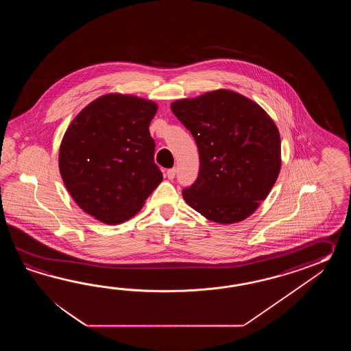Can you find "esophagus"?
I'll use <instances>...</instances> for the list:
<instances>
[{
    "instance_id": "obj_1",
    "label": "esophagus",
    "mask_w": 351,
    "mask_h": 351,
    "mask_svg": "<svg viewBox=\"0 0 351 351\" xmlns=\"http://www.w3.org/2000/svg\"><path fill=\"white\" fill-rule=\"evenodd\" d=\"M176 173H177V169L176 168H171V169H168L167 171V177H168V179H174V177H176Z\"/></svg>"
}]
</instances>
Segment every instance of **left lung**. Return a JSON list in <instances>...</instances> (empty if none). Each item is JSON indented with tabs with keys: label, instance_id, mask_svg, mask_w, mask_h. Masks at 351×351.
Masks as SVG:
<instances>
[{
	"label": "left lung",
	"instance_id": "1",
	"mask_svg": "<svg viewBox=\"0 0 351 351\" xmlns=\"http://www.w3.org/2000/svg\"><path fill=\"white\" fill-rule=\"evenodd\" d=\"M193 135L199 172L183 189L184 201L217 223H236L252 215L269 195L281 168L276 124L252 100L216 90L171 105Z\"/></svg>",
	"mask_w": 351,
	"mask_h": 351
}]
</instances>
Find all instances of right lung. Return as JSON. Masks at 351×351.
I'll use <instances>...</instances> for the list:
<instances>
[{
	"mask_svg": "<svg viewBox=\"0 0 351 351\" xmlns=\"http://www.w3.org/2000/svg\"><path fill=\"white\" fill-rule=\"evenodd\" d=\"M157 105L141 97H97L73 120L60 145L69 193L90 216L118 224L136 215L163 174L149 124Z\"/></svg>",
	"mask_w": 351,
	"mask_h": 351,
	"instance_id": "add662e5",
	"label": "right lung"
}]
</instances>
